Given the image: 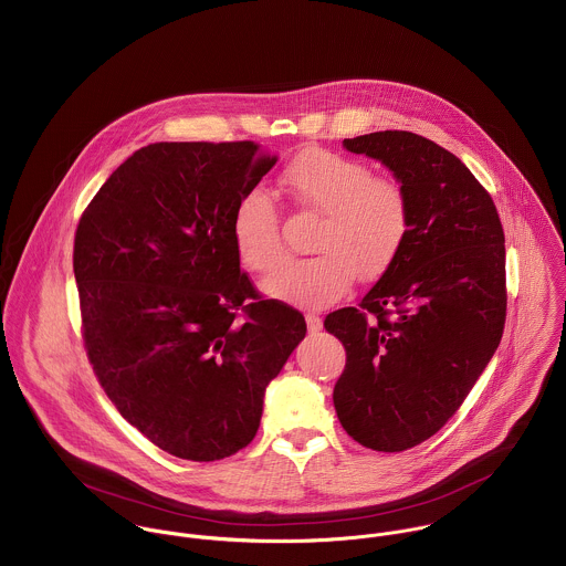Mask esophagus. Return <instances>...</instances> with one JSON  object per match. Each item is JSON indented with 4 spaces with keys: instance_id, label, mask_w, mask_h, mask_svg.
<instances>
[{
    "instance_id": "esophagus-1",
    "label": "esophagus",
    "mask_w": 566,
    "mask_h": 566,
    "mask_svg": "<svg viewBox=\"0 0 566 566\" xmlns=\"http://www.w3.org/2000/svg\"><path fill=\"white\" fill-rule=\"evenodd\" d=\"M305 323H307L310 334H316V332L323 329V321H321V316H316V314H307V316H305Z\"/></svg>"
}]
</instances>
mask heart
Masks as SVG:
<instances>
[{
	"mask_svg": "<svg viewBox=\"0 0 566 566\" xmlns=\"http://www.w3.org/2000/svg\"><path fill=\"white\" fill-rule=\"evenodd\" d=\"M283 192L321 214L307 259L285 261L263 281L272 298L298 307H327L352 285L377 279L397 259L410 228V203L401 185L374 176L363 160L327 149L296 156L281 174ZM232 241L241 263L254 272L272 270L283 256L281 221L272 197L245 192L232 214Z\"/></svg>",
	"mask_w": 566,
	"mask_h": 566,
	"instance_id": "b5f03b06",
	"label": "heart"
}]
</instances>
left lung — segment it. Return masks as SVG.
Here are the masks:
<instances>
[{
    "instance_id": "1",
    "label": "left lung",
    "mask_w": 566,
    "mask_h": 566,
    "mask_svg": "<svg viewBox=\"0 0 566 566\" xmlns=\"http://www.w3.org/2000/svg\"><path fill=\"white\" fill-rule=\"evenodd\" d=\"M343 145L392 171L410 228L363 303L325 318L347 352L334 406L358 443L401 452L443 428L501 343L505 234L490 192L432 140L376 132Z\"/></svg>"
}]
</instances>
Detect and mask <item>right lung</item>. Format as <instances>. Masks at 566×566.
<instances>
[{"label": "right lung", "instance_id": "1", "mask_svg": "<svg viewBox=\"0 0 566 566\" xmlns=\"http://www.w3.org/2000/svg\"><path fill=\"white\" fill-rule=\"evenodd\" d=\"M256 143H156L83 210L74 276L87 360L118 412L165 452L245 448L265 386L307 325L263 298L232 241L237 201L274 167Z\"/></svg>", "mask_w": 566, "mask_h": 566}]
</instances>
